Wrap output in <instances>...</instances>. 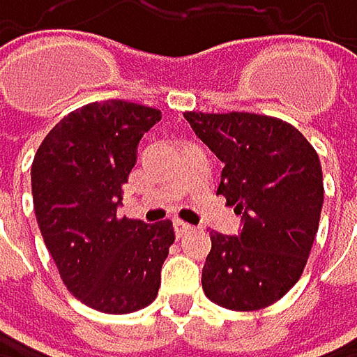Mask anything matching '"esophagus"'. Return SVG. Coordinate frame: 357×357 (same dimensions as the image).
<instances>
[{"label":"esophagus","instance_id":"1","mask_svg":"<svg viewBox=\"0 0 357 357\" xmlns=\"http://www.w3.org/2000/svg\"><path fill=\"white\" fill-rule=\"evenodd\" d=\"M174 231H176V236H183V234H189V231L193 229V225H189V223H185V221H181V219H174Z\"/></svg>","mask_w":357,"mask_h":357}]
</instances>
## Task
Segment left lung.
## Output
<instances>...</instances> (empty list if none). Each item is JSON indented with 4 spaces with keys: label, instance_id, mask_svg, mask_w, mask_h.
<instances>
[{
    "label": "left lung",
    "instance_id": "obj_1",
    "mask_svg": "<svg viewBox=\"0 0 357 357\" xmlns=\"http://www.w3.org/2000/svg\"><path fill=\"white\" fill-rule=\"evenodd\" d=\"M185 119L223 162L217 193L241 215L238 234L211 231L202 289L223 309L268 307L296 285L311 253L324 204L319 157L275 116L185 112Z\"/></svg>",
    "mask_w": 357,
    "mask_h": 357
}]
</instances>
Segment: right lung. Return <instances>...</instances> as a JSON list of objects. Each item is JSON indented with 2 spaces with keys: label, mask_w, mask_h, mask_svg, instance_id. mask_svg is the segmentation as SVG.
Listing matches in <instances>:
<instances>
[{
  "label": "right lung",
  "mask_w": 357,
  "mask_h": 357,
  "mask_svg": "<svg viewBox=\"0 0 357 357\" xmlns=\"http://www.w3.org/2000/svg\"><path fill=\"white\" fill-rule=\"evenodd\" d=\"M159 119V110L123 100L86 104L63 116L33 157L31 193L44 245L66 287L102 313L151 305L174 243L168 219L149 225L116 215L138 142Z\"/></svg>",
  "instance_id": "add662e5"
}]
</instances>
